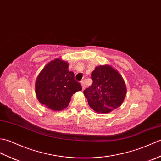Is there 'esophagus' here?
I'll return each instance as SVG.
<instances>
[{
  "label": "esophagus",
  "mask_w": 161,
  "mask_h": 161,
  "mask_svg": "<svg viewBox=\"0 0 161 161\" xmlns=\"http://www.w3.org/2000/svg\"><path fill=\"white\" fill-rule=\"evenodd\" d=\"M81 86H82V90H84V88H85V87H86V86H85V84H84V80H82V81H81Z\"/></svg>",
  "instance_id": "obj_1"
}]
</instances>
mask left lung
<instances>
[{"label": "left lung", "instance_id": "8db88e82", "mask_svg": "<svg viewBox=\"0 0 161 161\" xmlns=\"http://www.w3.org/2000/svg\"><path fill=\"white\" fill-rule=\"evenodd\" d=\"M91 77L93 84L84 91V94L92 109L107 114L122 104L126 88L118 71L108 65L97 66Z\"/></svg>", "mask_w": 161, "mask_h": 161}]
</instances>
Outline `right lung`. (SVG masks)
<instances>
[{
    "label": "right lung",
    "mask_w": 161,
    "mask_h": 161,
    "mask_svg": "<svg viewBox=\"0 0 161 161\" xmlns=\"http://www.w3.org/2000/svg\"><path fill=\"white\" fill-rule=\"evenodd\" d=\"M68 64L60 59L50 61L39 73L36 81V94L41 104L54 111H61L68 105L71 97L82 89L68 70Z\"/></svg>",
    "instance_id": "1"
}]
</instances>
